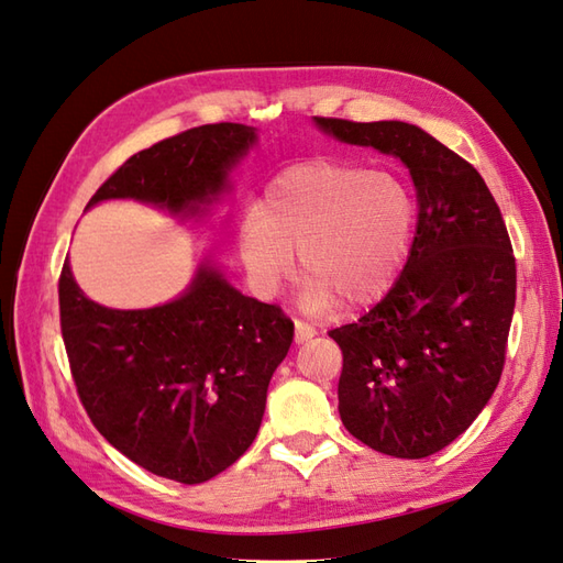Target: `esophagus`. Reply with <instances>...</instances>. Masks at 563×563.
I'll list each match as a JSON object with an SVG mask.
<instances>
[{"label": "esophagus", "mask_w": 563, "mask_h": 563, "mask_svg": "<svg viewBox=\"0 0 563 563\" xmlns=\"http://www.w3.org/2000/svg\"><path fill=\"white\" fill-rule=\"evenodd\" d=\"M314 334V327L312 324H308L306 320H296V341L298 344H303V341H308V339H312Z\"/></svg>", "instance_id": "obj_1"}]
</instances>
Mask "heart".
Listing matches in <instances>:
<instances>
[{"label": "heart", "mask_w": 563, "mask_h": 563, "mask_svg": "<svg viewBox=\"0 0 563 563\" xmlns=\"http://www.w3.org/2000/svg\"><path fill=\"white\" fill-rule=\"evenodd\" d=\"M416 227V196L401 174L349 162H303L267 186L241 227V255L265 289L294 269L298 253L306 310L363 306L399 274Z\"/></svg>", "instance_id": "obj_1"}]
</instances>
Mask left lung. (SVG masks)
<instances>
[{
    "mask_svg": "<svg viewBox=\"0 0 563 563\" xmlns=\"http://www.w3.org/2000/svg\"><path fill=\"white\" fill-rule=\"evenodd\" d=\"M318 126L399 157L418 190L399 279L358 322L329 332L344 355L341 422L379 454L432 456L499 385L516 306L509 231L473 164L413 123L318 117Z\"/></svg>",
    "mask_w": 563,
    "mask_h": 563,
    "instance_id": "8db88e82",
    "label": "left lung"
}]
</instances>
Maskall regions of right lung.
I'll use <instances>...</instances> for the list:
<instances>
[{
	"label": "right lung",
	"mask_w": 563,
	"mask_h": 563,
	"mask_svg": "<svg viewBox=\"0 0 563 563\" xmlns=\"http://www.w3.org/2000/svg\"><path fill=\"white\" fill-rule=\"evenodd\" d=\"M253 143L255 129L243 123L172 135L123 162L88 208L133 198L198 214ZM59 318L95 428L133 463L184 485L227 471L253 444L269 379L294 341V322L279 306L243 296L208 263L172 303L112 310L78 289L66 260Z\"/></svg>",
	"instance_id": "obj_1"
}]
</instances>
